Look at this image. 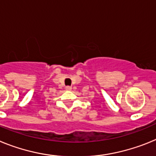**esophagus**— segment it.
<instances>
[{"label":"esophagus","mask_w":156,"mask_h":156,"mask_svg":"<svg viewBox=\"0 0 156 156\" xmlns=\"http://www.w3.org/2000/svg\"><path fill=\"white\" fill-rule=\"evenodd\" d=\"M66 90H70L72 89V87L70 86H67V87H66Z\"/></svg>","instance_id":"obj_1"}]
</instances>
